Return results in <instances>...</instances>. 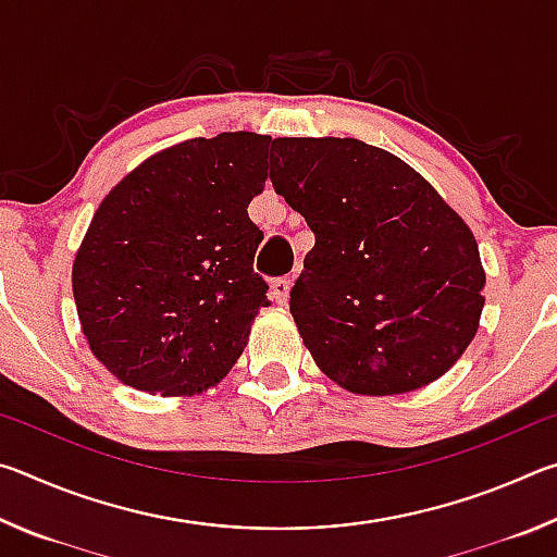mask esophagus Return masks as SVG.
Returning <instances> with one entry per match:
<instances>
[{
    "label": "esophagus",
    "instance_id": "1",
    "mask_svg": "<svg viewBox=\"0 0 557 557\" xmlns=\"http://www.w3.org/2000/svg\"><path fill=\"white\" fill-rule=\"evenodd\" d=\"M289 287H292L289 277L272 280V297H275L277 305H285V301L289 299Z\"/></svg>",
    "mask_w": 557,
    "mask_h": 557
}]
</instances>
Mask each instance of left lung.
<instances>
[{"instance_id": "left-lung-1", "label": "left lung", "mask_w": 557, "mask_h": 557, "mask_svg": "<svg viewBox=\"0 0 557 557\" xmlns=\"http://www.w3.org/2000/svg\"><path fill=\"white\" fill-rule=\"evenodd\" d=\"M272 149V186L314 231L289 312L319 369L358 395L447 373L476 334L486 285L461 215L361 139L280 137Z\"/></svg>"}]
</instances>
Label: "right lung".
I'll use <instances>...</instances> for the list:
<instances>
[{
	"label": "right lung",
	"instance_id": "add662e5",
	"mask_svg": "<svg viewBox=\"0 0 557 557\" xmlns=\"http://www.w3.org/2000/svg\"><path fill=\"white\" fill-rule=\"evenodd\" d=\"M272 137L221 132L145 159L102 199L73 262L90 351L137 391L194 395L238 361L268 282L248 203Z\"/></svg>",
	"mask_w": 557,
	"mask_h": 557
}]
</instances>
